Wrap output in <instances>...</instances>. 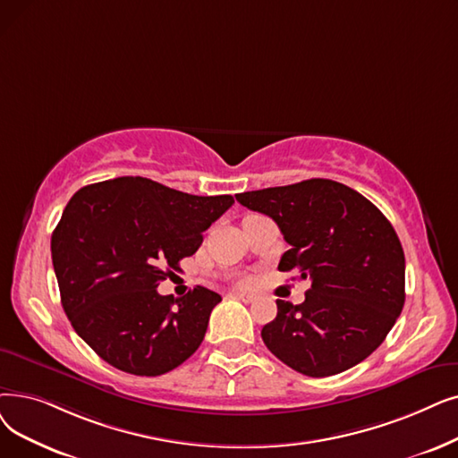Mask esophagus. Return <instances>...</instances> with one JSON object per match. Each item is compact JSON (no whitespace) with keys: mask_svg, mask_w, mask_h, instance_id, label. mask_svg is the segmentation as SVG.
Returning a JSON list of instances; mask_svg holds the SVG:
<instances>
[{"mask_svg":"<svg viewBox=\"0 0 458 458\" xmlns=\"http://www.w3.org/2000/svg\"><path fill=\"white\" fill-rule=\"evenodd\" d=\"M233 297H237V300H242L245 303L256 301V295L254 293H247V292H233Z\"/></svg>","mask_w":458,"mask_h":458,"instance_id":"34e87169","label":"esophagus"}]
</instances>
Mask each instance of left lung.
<instances>
[{
	"label": "left lung",
	"mask_w": 458,
	"mask_h": 458,
	"mask_svg": "<svg viewBox=\"0 0 458 458\" xmlns=\"http://www.w3.org/2000/svg\"><path fill=\"white\" fill-rule=\"evenodd\" d=\"M235 200L281 228L290 249L278 269L310 281L301 305L276 300V318L262 327L269 352L312 377L367 360L406 297L404 250L384 213L357 191L320 177Z\"/></svg>",
	"instance_id": "left-lung-1"
}]
</instances>
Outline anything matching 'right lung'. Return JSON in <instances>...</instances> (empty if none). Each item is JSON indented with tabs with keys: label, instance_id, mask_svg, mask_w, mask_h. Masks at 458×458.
<instances>
[{
	"label": "right lung",
	"instance_id": "obj_1",
	"mask_svg": "<svg viewBox=\"0 0 458 458\" xmlns=\"http://www.w3.org/2000/svg\"><path fill=\"white\" fill-rule=\"evenodd\" d=\"M232 204L230 194L194 196L131 175L74 192L52 233V262L71 326L98 357L161 376L198 350L221 295L196 286L174 301L157 286Z\"/></svg>",
	"mask_w": 458,
	"mask_h": 458
}]
</instances>
